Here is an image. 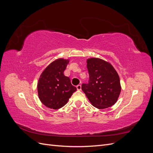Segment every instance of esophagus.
Listing matches in <instances>:
<instances>
[{
    "mask_svg": "<svg viewBox=\"0 0 153 153\" xmlns=\"http://www.w3.org/2000/svg\"><path fill=\"white\" fill-rule=\"evenodd\" d=\"M76 89H77V90H78V91H80L81 89H82L81 85H76Z\"/></svg>",
    "mask_w": 153,
    "mask_h": 153,
    "instance_id": "34e87169",
    "label": "esophagus"
}]
</instances>
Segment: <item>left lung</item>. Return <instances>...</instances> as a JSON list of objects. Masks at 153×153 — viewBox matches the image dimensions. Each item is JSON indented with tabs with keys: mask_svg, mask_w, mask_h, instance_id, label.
Listing matches in <instances>:
<instances>
[{
	"mask_svg": "<svg viewBox=\"0 0 153 153\" xmlns=\"http://www.w3.org/2000/svg\"><path fill=\"white\" fill-rule=\"evenodd\" d=\"M87 67L89 80L82 85V90L91 104L99 109L114 105L121 90L117 71L110 63L98 58L87 59Z\"/></svg>",
	"mask_w": 153,
	"mask_h": 153,
	"instance_id": "left-lung-1",
	"label": "left lung"
}]
</instances>
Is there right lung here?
<instances>
[{"instance_id": "obj_1", "label": "right lung", "mask_w": 153, "mask_h": 153, "mask_svg": "<svg viewBox=\"0 0 153 153\" xmlns=\"http://www.w3.org/2000/svg\"><path fill=\"white\" fill-rule=\"evenodd\" d=\"M68 60L59 59L48 66L41 74L38 83L40 101L48 108L59 109L65 105L76 88L69 78L64 76Z\"/></svg>"}]
</instances>
